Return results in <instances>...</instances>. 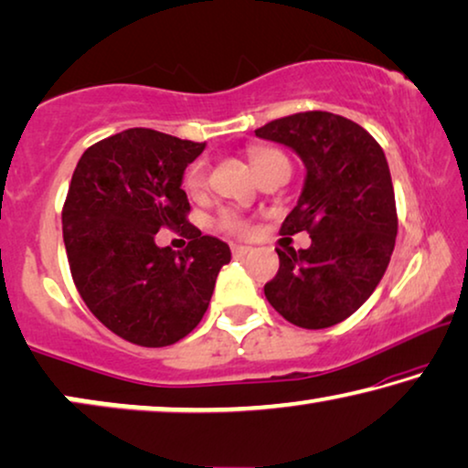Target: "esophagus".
<instances>
[{
    "label": "esophagus",
    "instance_id": "esophagus-1",
    "mask_svg": "<svg viewBox=\"0 0 468 468\" xmlns=\"http://www.w3.org/2000/svg\"><path fill=\"white\" fill-rule=\"evenodd\" d=\"M250 247H247V245H234L232 247V253H234V257H245V255H249L250 253Z\"/></svg>",
    "mask_w": 468,
    "mask_h": 468
}]
</instances>
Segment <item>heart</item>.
<instances>
[{
	"mask_svg": "<svg viewBox=\"0 0 468 468\" xmlns=\"http://www.w3.org/2000/svg\"><path fill=\"white\" fill-rule=\"evenodd\" d=\"M274 155H282V154L274 152V150H253L250 152V162H253L255 171L263 165V162L274 158ZM184 186L189 194H200L202 189L207 187V165L205 162L198 160L187 168ZM219 226L229 234H247L249 232V223L234 211H223L219 215Z\"/></svg>",
	"mask_w": 468,
	"mask_h": 468,
	"instance_id": "b5f03b06",
	"label": "heart"
}]
</instances>
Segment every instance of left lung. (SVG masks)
Here are the masks:
<instances>
[{"label":"left lung","instance_id":"1","mask_svg":"<svg viewBox=\"0 0 468 468\" xmlns=\"http://www.w3.org/2000/svg\"><path fill=\"white\" fill-rule=\"evenodd\" d=\"M306 166L297 207L281 232H306L308 249H276L279 274L263 293L289 323L324 329L367 302L388 268L397 239L395 189L378 141L348 118L303 112L257 128Z\"/></svg>","mask_w":468,"mask_h":468}]
</instances>
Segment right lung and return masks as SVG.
I'll use <instances>...</instances> for the list:
<instances>
[{
  "mask_svg": "<svg viewBox=\"0 0 468 468\" xmlns=\"http://www.w3.org/2000/svg\"><path fill=\"white\" fill-rule=\"evenodd\" d=\"M205 144L128 128L88 147L63 207L73 282L113 334L145 348L186 337L211 302L229 247L187 223L181 184ZM160 227H181L184 251L154 245Z\"/></svg>",
  "mask_w": 468,
  "mask_h": 468,
  "instance_id": "right-lung-1",
  "label": "right lung"
}]
</instances>
